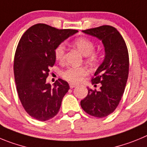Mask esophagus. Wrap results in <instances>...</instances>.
Wrapping results in <instances>:
<instances>
[{
    "instance_id": "34e87169",
    "label": "esophagus",
    "mask_w": 147,
    "mask_h": 147,
    "mask_svg": "<svg viewBox=\"0 0 147 147\" xmlns=\"http://www.w3.org/2000/svg\"><path fill=\"white\" fill-rule=\"evenodd\" d=\"M75 86H77V84H75V83H69V87H70L71 88H75Z\"/></svg>"
}]
</instances>
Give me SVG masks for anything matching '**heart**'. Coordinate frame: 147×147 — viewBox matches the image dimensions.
Masks as SVG:
<instances>
[{"label": "heart", "instance_id": "obj_1", "mask_svg": "<svg viewBox=\"0 0 147 147\" xmlns=\"http://www.w3.org/2000/svg\"><path fill=\"white\" fill-rule=\"evenodd\" d=\"M73 45L77 49L83 54L86 56V59L90 63H94L97 60V55L94 53V44L92 41L87 38L81 37L75 39ZM65 47L63 44L59 45L55 50V58L59 61L61 62L64 61ZM88 69L85 67H68L62 72V76L66 80L73 83H78L81 81L83 76L88 74Z\"/></svg>", "mask_w": 147, "mask_h": 147}]
</instances>
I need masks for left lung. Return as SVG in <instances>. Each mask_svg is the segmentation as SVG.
I'll use <instances>...</instances> for the list:
<instances>
[{"instance_id": "1", "label": "left lung", "mask_w": 147, "mask_h": 147, "mask_svg": "<svg viewBox=\"0 0 147 147\" xmlns=\"http://www.w3.org/2000/svg\"><path fill=\"white\" fill-rule=\"evenodd\" d=\"M102 41L105 58L92 82L100 83L99 91L88 88V94L80 101L83 111L91 116L103 118L113 113L124 94L129 73V55L125 42L117 30L102 26L82 31Z\"/></svg>"}]
</instances>
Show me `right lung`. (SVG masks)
Segmentation results:
<instances>
[{"instance_id":"right-lung-1","label":"right lung","mask_w":147,"mask_h":147,"mask_svg":"<svg viewBox=\"0 0 147 147\" xmlns=\"http://www.w3.org/2000/svg\"><path fill=\"white\" fill-rule=\"evenodd\" d=\"M77 32L39 23L29 28L18 43L14 60L17 91L26 111L36 119L47 121L59 113L69 86L61 78L52 86L46 79L55 64V48Z\"/></svg>"}]
</instances>
